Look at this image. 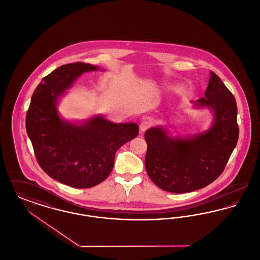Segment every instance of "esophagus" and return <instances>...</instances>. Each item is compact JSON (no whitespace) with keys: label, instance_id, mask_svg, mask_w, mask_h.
<instances>
[{"label":"esophagus","instance_id":"obj_1","mask_svg":"<svg viewBox=\"0 0 260 260\" xmlns=\"http://www.w3.org/2000/svg\"><path fill=\"white\" fill-rule=\"evenodd\" d=\"M149 126H150V123H149L148 121H143V122H141L140 124H139V131H140V133H141V134L144 133V132L148 128Z\"/></svg>","mask_w":260,"mask_h":260}]
</instances>
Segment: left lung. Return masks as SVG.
Returning <instances> with one entry per match:
<instances>
[{"mask_svg":"<svg viewBox=\"0 0 260 260\" xmlns=\"http://www.w3.org/2000/svg\"><path fill=\"white\" fill-rule=\"evenodd\" d=\"M210 75L205 96L192 101L194 108L211 112L208 129L173 136L169 126L156 125L145 132L146 172L165 191L187 193L209 185L222 173L237 145L235 98L217 75Z\"/></svg>","mask_w":260,"mask_h":260,"instance_id":"left-lung-1","label":"left lung"}]
</instances>
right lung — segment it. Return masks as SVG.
Here are the masks:
<instances>
[{
  "mask_svg": "<svg viewBox=\"0 0 260 260\" xmlns=\"http://www.w3.org/2000/svg\"><path fill=\"white\" fill-rule=\"evenodd\" d=\"M98 70L99 66L81 62L53 70L38 85L26 115V132L40 167L51 178L75 188L105 180L117 150L138 135L136 123L116 124L101 115L70 122L59 115L57 105L66 90L83 73Z\"/></svg>",
  "mask_w": 260,
  "mask_h": 260,
  "instance_id": "obj_1",
  "label": "right lung"
}]
</instances>
